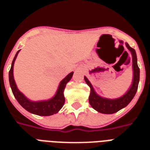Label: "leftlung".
<instances>
[{"mask_svg": "<svg viewBox=\"0 0 150 150\" xmlns=\"http://www.w3.org/2000/svg\"><path fill=\"white\" fill-rule=\"evenodd\" d=\"M126 46L127 48L131 51L132 55L134 76L132 86L125 95L117 99L104 98L95 93V90L90 83L89 80L86 76L84 77L85 81L86 82L87 85L90 87V91H91L89 98H88L89 104L98 112L104 113V114H112V113L116 112L117 111L124 108L125 107H126L131 102V100L133 99L135 94L137 92L139 79H140V68L137 65V55H136L135 50L132 48L128 43H126Z\"/></svg>", "mask_w": 150, "mask_h": 150, "instance_id": "left-lung-1", "label": "left lung"}]
</instances>
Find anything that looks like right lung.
<instances>
[{
    "mask_svg": "<svg viewBox=\"0 0 150 150\" xmlns=\"http://www.w3.org/2000/svg\"><path fill=\"white\" fill-rule=\"evenodd\" d=\"M19 51L20 50H18L16 54L13 62H12L11 68L10 70V72H9V81H10V87H11L13 95L17 100V101L19 103V104L23 108H25L26 110L31 112L33 114L43 116L55 114L62 109V107H63L64 104L65 98L64 96V90L65 88L66 84L70 81V79L73 76L74 73H70L61 82L58 91L52 98L48 100H44V101H30L17 88L15 80L13 78V65H14V62H15V60Z\"/></svg>",
    "mask_w": 150,
    "mask_h": 150,
    "instance_id": "right-lung-1",
    "label": "right lung"
}]
</instances>
